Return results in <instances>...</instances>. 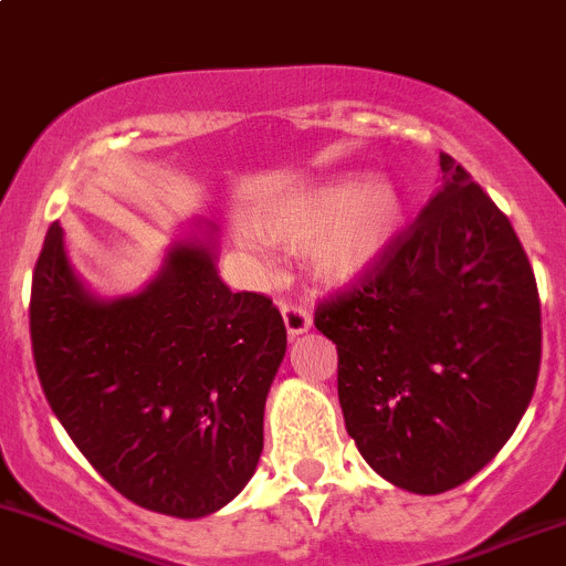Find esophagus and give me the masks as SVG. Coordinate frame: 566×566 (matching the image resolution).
Returning <instances> with one entry per match:
<instances>
[{
    "instance_id": "1",
    "label": "esophagus",
    "mask_w": 566,
    "mask_h": 566,
    "mask_svg": "<svg viewBox=\"0 0 566 566\" xmlns=\"http://www.w3.org/2000/svg\"><path fill=\"white\" fill-rule=\"evenodd\" d=\"M281 313H283V324H285V332H289V337H300V335H305L307 329H311L313 318H311V313H307L302 305H294V302H283Z\"/></svg>"
}]
</instances>
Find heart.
<instances>
[{"mask_svg": "<svg viewBox=\"0 0 566 566\" xmlns=\"http://www.w3.org/2000/svg\"><path fill=\"white\" fill-rule=\"evenodd\" d=\"M400 214L403 203L389 179L322 182L261 214L259 234L281 248H305V259L318 281L352 283L387 250ZM242 248L250 259H259L250 244Z\"/></svg>", "mask_w": 566, "mask_h": 566, "instance_id": "b5f03b06", "label": "heart"}]
</instances>
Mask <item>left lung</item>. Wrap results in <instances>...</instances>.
<instances>
[{"label": "left lung", "instance_id": "1", "mask_svg": "<svg viewBox=\"0 0 566 566\" xmlns=\"http://www.w3.org/2000/svg\"><path fill=\"white\" fill-rule=\"evenodd\" d=\"M441 185L352 289L318 302L337 398L370 469L436 496L488 465L532 403L543 316L528 255L441 153Z\"/></svg>", "mask_w": 566, "mask_h": 566}]
</instances>
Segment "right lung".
I'll return each instance as SVG.
<instances>
[{
	"label": "right lung",
	"instance_id": "obj_1",
	"mask_svg": "<svg viewBox=\"0 0 566 566\" xmlns=\"http://www.w3.org/2000/svg\"><path fill=\"white\" fill-rule=\"evenodd\" d=\"M29 332L51 411L122 496L160 515L203 517L248 485L285 326L270 296L220 281L212 231L174 244L144 291L103 300L51 223Z\"/></svg>",
	"mask_w": 566,
	"mask_h": 566
}]
</instances>
